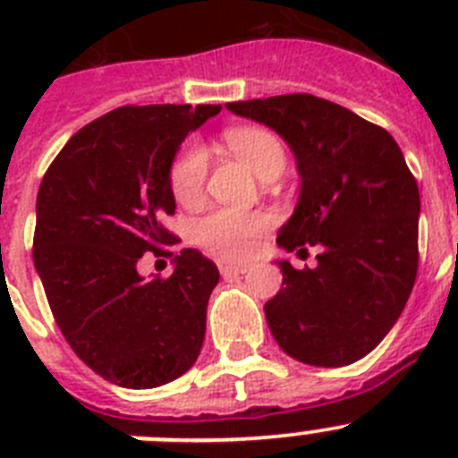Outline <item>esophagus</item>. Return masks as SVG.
<instances>
[{"label":"esophagus","mask_w":458,"mask_h":458,"mask_svg":"<svg viewBox=\"0 0 458 458\" xmlns=\"http://www.w3.org/2000/svg\"><path fill=\"white\" fill-rule=\"evenodd\" d=\"M220 273L222 277H232V275H242L248 273V266L245 264H232V261H220Z\"/></svg>","instance_id":"1"}]
</instances>
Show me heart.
Wrapping results in <instances>:
<instances>
[{"mask_svg": "<svg viewBox=\"0 0 458 458\" xmlns=\"http://www.w3.org/2000/svg\"><path fill=\"white\" fill-rule=\"evenodd\" d=\"M225 144L257 174L259 179L266 181L284 172L286 151L277 135L270 131L232 128L225 132ZM206 174H208V163H206L204 148L197 144L181 148L169 167V188H172L174 199L183 206L197 204L204 194ZM268 226L270 216L261 210L245 213V210L233 208H213L194 222V241L220 257H248L257 245V238Z\"/></svg>", "mask_w": 458, "mask_h": 458, "instance_id": "heart-1", "label": "heart"}]
</instances>
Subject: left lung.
Instances as JSON below:
<instances>
[{"mask_svg":"<svg viewBox=\"0 0 458 458\" xmlns=\"http://www.w3.org/2000/svg\"><path fill=\"white\" fill-rule=\"evenodd\" d=\"M273 128L301 172V199L279 248H318L317 268H282L266 302L279 349L314 367L365 358L402 317L418 275V181L390 132L311 93L226 103Z\"/></svg>","mask_w":458,"mask_h":458,"instance_id":"1","label":"left lung"}]
</instances>
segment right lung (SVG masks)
<instances>
[{"label": "right lung", "mask_w": 458, "mask_h": 458, "mask_svg": "<svg viewBox=\"0 0 458 458\" xmlns=\"http://www.w3.org/2000/svg\"><path fill=\"white\" fill-rule=\"evenodd\" d=\"M220 109H112L75 132L40 181L34 266L52 317L75 355L114 386H165L201 351L217 266L183 250L169 277L144 279L137 261L174 254L179 238L163 225L176 210L169 167L188 132Z\"/></svg>", "instance_id": "add662e5"}]
</instances>
